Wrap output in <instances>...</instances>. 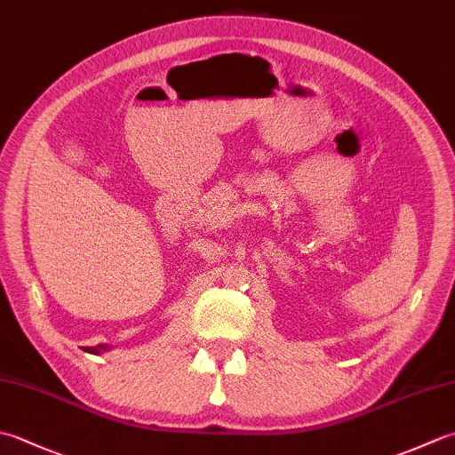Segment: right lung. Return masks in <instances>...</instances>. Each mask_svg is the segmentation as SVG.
Returning a JSON list of instances; mask_svg holds the SVG:
<instances>
[{
  "mask_svg": "<svg viewBox=\"0 0 455 455\" xmlns=\"http://www.w3.org/2000/svg\"><path fill=\"white\" fill-rule=\"evenodd\" d=\"M108 347H109V346L98 344V346H93V347H84V352H90V354H101V352L108 350Z\"/></svg>",
  "mask_w": 455,
  "mask_h": 455,
  "instance_id": "1",
  "label": "right lung"
}]
</instances>
